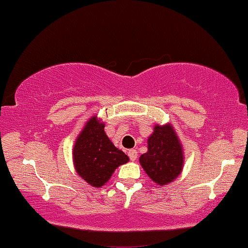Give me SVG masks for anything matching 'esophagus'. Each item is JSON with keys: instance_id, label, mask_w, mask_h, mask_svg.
Segmentation results:
<instances>
[{"instance_id": "34e87169", "label": "esophagus", "mask_w": 248, "mask_h": 248, "mask_svg": "<svg viewBox=\"0 0 248 248\" xmlns=\"http://www.w3.org/2000/svg\"><path fill=\"white\" fill-rule=\"evenodd\" d=\"M128 156H129V159L132 160V161H135V160H137V157H138L137 149H129V151H128Z\"/></svg>"}]
</instances>
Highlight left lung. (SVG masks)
I'll use <instances>...</instances> for the list:
<instances>
[{
	"label": "left lung",
	"instance_id": "obj_1",
	"mask_svg": "<svg viewBox=\"0 0 248 248\" xmlns=\"http://www.w3.org/2000/svg\"><path fill=\"white\" fill-rule=\"evenodd\" d=\"M181 145L170 126H155L148 139V151L140 156V164L149 178L160 186L173 181L182 170Z\"/></svg>",
	"mask_w": 248,
	"mask_h": 248
}]
</instances>
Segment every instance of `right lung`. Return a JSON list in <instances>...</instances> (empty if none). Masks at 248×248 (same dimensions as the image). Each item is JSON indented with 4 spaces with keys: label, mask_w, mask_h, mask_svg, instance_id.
I'll list each match as a JSON object with an SVG mask.
<instances>
[{
    "label": "right lung",
    "mask_w": 248,
    "mask_h": 248,
    "mask_svg": "<svg viewBox=\"0 0 248 248\" xmlns=\"http://www.w3.org/2000/svg\"><path fill=\"white\" fill-rule=\"evenodd\" d=\"M128 156L116 148L105 133V124L96 118L87 122L74 147V162L78 175L94 187H101L110 179L116 167Z\"/></svg>",
    "instance_id": "obj_1"
}]
</instances>
